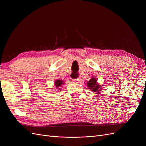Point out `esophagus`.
Returning a JSON list of instances; mask_svg holds the SVG:
<instances>
[{"instance_id": "obj_1", "label": "esophagus", "mask_w": 146, "mask_h": 146, "mask_svg": "<svg viewBox=\"0 0 146 146\" xmlns=\"http://www.w3.org/2000/svg\"><path fill=\"white\" fill-rule=\"evenodd\" d=\"M73 81L75 82H80L81 81V79L80 78H77L76 79H74Z\"/></svg>"}]
</instances>
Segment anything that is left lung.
Instances as JSON below:
<instances>
[{
	"mask_svg": "<svg viewBox=\"0 0 146 146\" xmlns=\"http://www.w3.org/2000/svg\"><path fill=\"white\" fill-rule=\"evenodd\" d=\"M87 85L92 91L96 92V94H100L101 89L100 88L99 84L97 83V80L95 78H92L91 80L88 81Z\"/></svg>",
	"mask_w": 146,
	"mask_h": 146,
	"instance_id": "left-lung-1",
	"label": "left lung"
}]
</instances>
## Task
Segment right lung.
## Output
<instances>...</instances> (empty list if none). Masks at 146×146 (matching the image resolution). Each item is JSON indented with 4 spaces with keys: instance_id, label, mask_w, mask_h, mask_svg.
<instances>
[{
    "instance_id": "1",
    "label": "right lung",
    "mask_w": 146,
    "mask_h": 146,
    "mask_svg": "<svg viewBox=\"0 0 146 146\" xmlns=\"http://www.w3.org/2000/svg\"><path fill=\"white\" fill-rule=\"evenodd\" d=\"M63 83V82L61 81L60 80H56L55 82V86H56V88H58L59 87H61V85Z\"/></svg>"
}]
</instances>
